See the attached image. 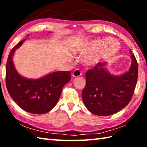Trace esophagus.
Listing matches in <instances>:
<instances>
[{"label":"esophagus","instance_id":"obj_1","mask_svg":"<svg viewBox=\"0 0 147 147\" xmlns=\"http://www.w3.org/2000/svg\"><path fill=\"white\" fill-rule=\"evenodd\" d=\"M82 75V72L79 70V69H76L75 71H74L73 74H72V76L73 77H78V76H80Z\"/></svg>","mask_w":147,"mask_h":147}]
</instances>
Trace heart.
<instances>
[{"instance_id": "obj_1", "label": "heart", "mask_w": 147, "mask_h": 147, "mask_svg": "<svg viewBox=\"0 0 147 147\" xmlns=\"http://www.w3.org/2000/svg\"><path fill=\"white\" fill-rule=\"evenodd\" d=\"M119 49V43L111 38L105 40L94 39L84 43L78 50L80 54H85L82 61L87 66H94L103 59L108 58L117 53Z\"/></svg>"}]
</instances>
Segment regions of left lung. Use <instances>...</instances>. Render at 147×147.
I'll return each instance as SVG.
<instances>
[{"label": "left lung", "mask_w": 147, "mask_h": 147, "mask_svg": "<svg viewBox=\"0 0 147 147\" xmlns=\"http://www.w3.org/2000/svg\"><path fill=\"white\" fill-rule=\"evenodd\" d=\"M131 60L128 71L114 75L108 71L107 63H98L86 73V84L82 98L87 109L99 116L116 113L130 102L138 75V65L130 49Z\"/></svg>", "instance_id": "8db88e82"}]
</instances>
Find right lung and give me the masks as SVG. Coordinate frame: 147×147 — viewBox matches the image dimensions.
I'll return each mask as SVG.
<instances>
[{
    "instance_id": "add662e5",
    "label": "right lung",
    "mask_w": 147,
    "mask_h": 147,
    "mask_svg": "<svg viewBox=\"0 0 147 147\" xmlns=\"http://www.w3.org/2000/svg\"><path fill=\"white\" fill-rule=\"evenodd\" d=\"M26 39L19 42L9 54L6 69V88L11 97L24 111L34 114L46 113L58 103L63 86L71 79V72H53L38 79L20 75L14 66L13 56Z\"/></svg>"
}]
</instances>
